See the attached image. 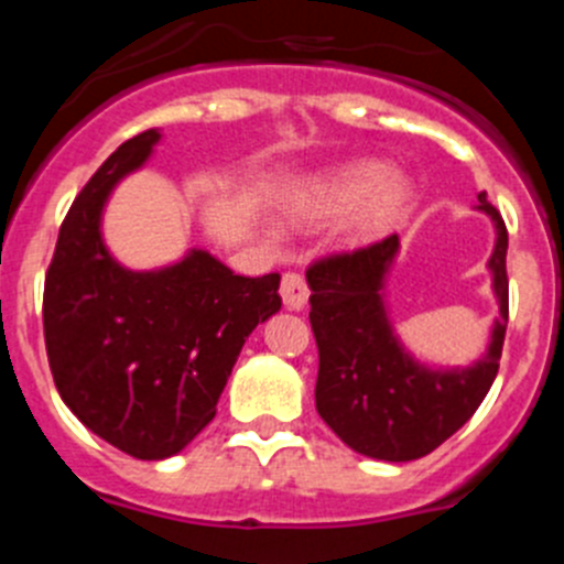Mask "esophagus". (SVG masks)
I'll return each instance as SVG.
<instances>
[{
    "label": "esophagus",
    "mask_w": 564,
    "mask_h": 564,
    "mask_svg": "<svg viewBox=\"0 0 564 564\" xmlns=\"http://www.w3.org/2000/svg\"><path fill=\"white\" fill-rule=\"evenodd\" d=\"M307 282L299 273H285L282 276V299H285V307L288 311H302L307 305Z\"/></svg>",
    "instance_id": "obj_1"
}]
</instances>
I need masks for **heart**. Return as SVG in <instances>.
Segmentation results:
<instances>
[{
  "mask_svg": "<svg viewBox=\"0 0 564 564\" xmlns=\"http://www.w3.org/2000/svg\"><path fill=\"white\" fill-rule=\"evenodd\" d=\"M415 200V186L403 172L383 161H352L327 169L285 200L293 226L316 228L341 220L338 237L344 246H367L390 234Z\"/></svg>",
  "mask_w": 564,
  "mask_h": 564,
  "instance_id": "b5f03b06",
  "label": "heart"
}]
</instances>
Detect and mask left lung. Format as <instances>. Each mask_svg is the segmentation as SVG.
<instances>
[{"instance_id":"1","label":"left lung","mask_w":564,"mask_h":564,"mask_svg":"<svg viewBox=\"0 0 564 564\" xmlns=\"http://www.w3.org/2000/svg\"><path fill=\"white\" fill-rule=\"evenodd\" d=\"M495 226L491 273L497 313L486 352L463 367L421 361L401 341L387 302V279L401 253L398 234L361 251L322 259L307 271L311 327L318 347L316 410L352 452L387 463L430 455L475 415L500 370L508 325V231L477 194Z\"/></svg>"}]
</instances>
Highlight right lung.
<instances>
[{
	"mask_svg": "<svg viewBox=\"0 0 564 564\" xmlns=\"http://www.w3.org/2000/svg\"><path fill=\"white\" fill-rule=\"evenodd\" d=\"M158 143V129L134 134L89 177L44 279L58 395L93 435L138 460H166L206 430L246 338L282 307L279 273L239 276L203 248L152 271L112 257L104 208Z\"/></svg>",
	"mask_w": 564,
	"mask_h": 564,
	"instance_id": "1",
	"label": "right lung"
}]
</instances>
